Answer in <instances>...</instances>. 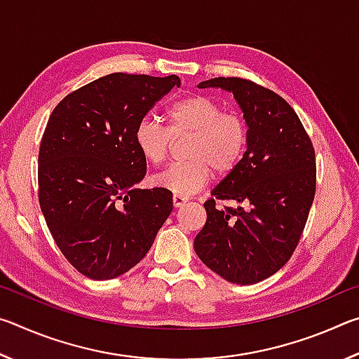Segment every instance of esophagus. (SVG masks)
<instances>
[{"label": "esophagus", "mask_w": 359, "mask_h": 359, "mask_svg": "<svg viewBox=\"0 0 359 359\" xmlns=\"http://www.w3.org/2000/svg\"><path fill=\"white\" fill-rule=\"evenodd\" d=\"M188 196H185V194H174L172 196V204H174V208H182V205H184L187 201H188Z\"/></svg>", "instance_id": "obj_1"}]
</instances>
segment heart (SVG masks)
Listing matches in <instances>:
<instances>
[{
  "label": "heart",
  "instance_id": "obj_1",
  "mask_svg": "<svg viewBox=\"0 0 359 359\" xmlns=\"http://www.w3.org/2000/svg\"><path fill=\"white\" fill-rule=\"evenodd\" d=\"M168 128L156 118L144 117L135 128L136 149L145 161L161 166L171 155L174 139L190 136L185 145L188 160L158 174L155 184L175 194L198 191L210 180L233 174L244 161L250 130L244 115L223 111L208 95L194 93L175 100L166 109Z\"/></svg>",
  "mask_w": 359,
  "mask_h": 359
}]
</instances>
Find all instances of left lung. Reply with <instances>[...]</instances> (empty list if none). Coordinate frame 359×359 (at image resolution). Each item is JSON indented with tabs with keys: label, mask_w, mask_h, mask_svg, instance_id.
Wrapping results in <instances>:
<instances>
[{
	"label": "left lung",
	"mask_w": 359,
	"mask_h": 359,
	"mask_svg": "<svg viewBox=\"0 0 359 359\" xmlns=\"http://www.w3.org/2000/svg\"><path fill=\"white\" fill-rule=\"evenodd\" d=\"M199 88L233 92L250 130L244 161L204 203V228L194 238L203 263L238 285L258 283L288 263L317 188L315 149L299 117L282 96L241 77H215ZM215 201L247 208L217 210Z\"/></svg>",
	"instance_id": "1"
}]
</instances>
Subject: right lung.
<instances>
[{
    "label": "right lung",
    "mask_w": 359,
    "mask_h": 359,
    "mask_svg": "<svg viewBox=\"0 0 359 359\" xmlns=\"http://www.w3.org/2000/svg\"><path fill=\"white\" fill-rule=\"evenodd\" d=\"M177 76H102L58 102L39 147V204L53 241L74 269L115 278L141 261L172 210V193L135 188L147 163L135 128Z\"/></svg>",
    "instance_id": "right-lung-1"
}]
</instances>
